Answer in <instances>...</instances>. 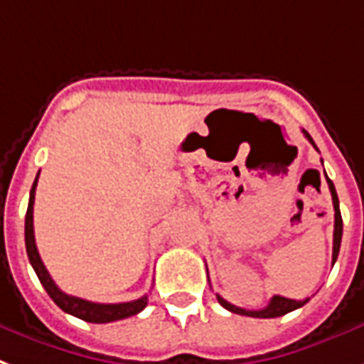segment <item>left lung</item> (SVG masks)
Here are the masks:
<instances>
[{
    "mask_svg": "<svg viewBox=\"0 0 364 364\" xmlns=\"http://www.w3.org/2000/svg\"><path fill=\"white\" fill-rule=\"evenodd\" d=\"M304 135L309 139V143L315 146L313 143L311 135L307 132H304ZM317 149V146H315ZM326 176V173H324ZM326 181H328V188H330V194H332V204H334V246H332V265L334 262L338 259V254H340V244H342V231H343V223H342V213H340V200H338V194H336V188H334V183L330 181L328 177H326ZM218 296V301L225 309L232 313H238V315H246V317H257V318H274V317H282V315H287V313L294 311V309H298L301 305H305L309 301L307 299H290V298H282V296H273L271 301H269L267 307H263V309H257V311H248V309H242V307H237V305L229 304L225 299L221 298L219 294Z\"/></svg>",
    "mask_w": 364,
    "mask_h": 364,
    "instance_id": "8db88e82",
    "label": "left lung"
}]
</instances>
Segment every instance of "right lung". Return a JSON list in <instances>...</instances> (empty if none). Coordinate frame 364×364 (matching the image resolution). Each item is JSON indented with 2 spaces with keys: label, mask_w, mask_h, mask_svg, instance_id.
Returning a JSON list of instances; mask_svg holds the SVG:
<instances>
[{
  "label": "right lung",
  "mask_w": 364,
  "mask_h": 364,
  "mask_svg": "<svg viewBox=\"0 0 364 364\" xmlns=\"http://www.w3.org/2000/svg\"><path fill=\"white\" fill-rule=\"evenodd\" d=\"M40 176V171H38ZM36 185H38V177H36L32 191H30V200H28L26 210V221H24V240H26V254L28 259L32 263L38 279L46 288V292L49 294V298L59 305L65 313H70L74 317L87 321V323H112V321H120V318H127L132 315H137L146 307L149 298L133 299V301H126V304H95V301H87V299L76 298V296H68L60 290L55 281L51 279V274L47 273L46 265L41 262L40 254H38V246H36L34 238V196H36Z\"/></svg>",
  "instance_id": "right-lung-1"
}]
</instances>
